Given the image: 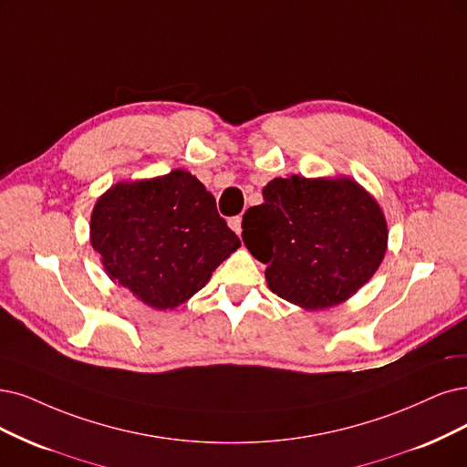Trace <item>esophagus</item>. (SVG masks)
Masks as SVG:
<instances>
[{"label":"esophagus","mask_w":467,"mask_h":467,"mask_svg":"<svg viewBox=\"0 0 467 467\" xmlns=\"http://www.w3.org/2000/svg\"><path fill=\"white\" fill-rule=\"evenodd\" d=\"M229 227H231L236 234L243 233V217H240V215L231 217V219H229Z\"/></svg>","instance_id":"34e87169"}]
</instances>
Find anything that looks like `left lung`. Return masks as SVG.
I'll return each mask as SVG.
<instances>
[{
	"label": "left lung",
	"mask_w": 467,
	"mask_h": 467,
	"mask_svg": "<svg viewBox=\"0 0 467 467\" xmlns=\"http://www.w3.org/2000/svg\"><path fill=\"white\" fill-rule=\"evenodd\" d=\"M381 207L350 179H273L243 219V240L265 264L275 295L306 309L350 298L387 252Z\"/></svg>",
	"instance_id": "1"
}]
</instances>
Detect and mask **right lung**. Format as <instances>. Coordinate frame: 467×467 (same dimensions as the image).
Segmentation results:
<instances>
[{"mask_svg": "<svg viewBox=\"0 0 467 467\" xmlns=\"http://www.w3.org/2000/svg\"><path fill=\"white\" fill-rule=\"evenodd\" d=\"M90 243L109 277L144 304L175 307L240 246L215 198L182 169L120 182L92 212Z\"/></svg>", "mask_w": 467, "mask_h": 467, "instance_id": "1", "label": "right lung"}]
</instances>
